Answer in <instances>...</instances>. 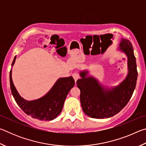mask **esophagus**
<instances>
[{
    "label": "esophagus",
    "instance_id": "obj_1",
    "mask_svg": "<svg viewBox=\"0 0 146 146\" xmlns=\"http://www.w3.org/2000/svg\"><path fill=\"white\" fill-rule=\"evenodd\" d=\"M72 76H73V78L75 79V82H76V80H77L79 78V77H80V76H79V74H78L77 72H75V73H73V75H72Z\"/></svg>",
    "mask_w": 146,
    "mask_h": 146
}]
</instances>
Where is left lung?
<instances>
[{
  "label": "left lung",
  "mask_w": 146,
  "mask_h": 146,
  "mask_svg": "<svg viewBox=\"0 0 146 146\" xmlns=\"http://www.w3.org/2000/svg\"><path fill=\"white\" fill-rule=\"evenodd\" d=\"M120 49L127 56L128 75L123 82L112 89H104L93 76L88 77V71L80 73L76 81L80 90V103L83 111L90 117L106 118L119 113L127 105L137 84L138 72L132 44L122 39Z\"/></svg>",
  "instance_id": "8db88e82"
}]
</instances>
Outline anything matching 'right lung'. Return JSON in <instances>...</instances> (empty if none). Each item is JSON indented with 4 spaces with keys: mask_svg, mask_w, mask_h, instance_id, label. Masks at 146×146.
Wrapping results in <instances>:
<instances>
[{
    "mask_svg": "<svg viewBox=\"0 0 146 146\" xmlns=\"http://www.w3.org/2000/svg\"><path fill=\"white\" fill-rule=\"evenodd\" d=\"M16 59L15 56L13 66ZM9 81L11 93L15 100L21 110L32 118L40 120H51L55 118L62 110L64 101L68 93L75 86L72 76L60 78L56 81L51 90L39 99L27 101L17 92L11 78V70L9 72Z\"/></svg>",
    "mask_w": 146,
    "mask_h": 146,
    "instance_id": "1",
    "label": "right lung"
}]
</instances>
